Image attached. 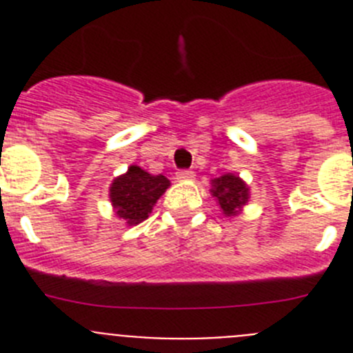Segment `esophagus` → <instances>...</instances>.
Segmentation results:
<instances>
[{
    "label": "esophagus",
    "instance_id": "1",
    "mask_svg": "<svg viewBox=\"0 0 353 353\" xmlns=\"http://www.w3.org/2000/svg\"><path fill=\"white\" fill-rule=\"evenodd\" d=\"M174 176H176V180H179V182H189V180H194V171H189V170H180V171H176V174H174Z\"/></svg>",
    "mask_w": 353,
    "mask_h": 353
}]
</instances>
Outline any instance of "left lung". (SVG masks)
<instances>
[{"label":"left lung","mask_w":353,"mask_h":353,"mask_svg":"<svg viewBox=\"0 0 353 353\" xmlns=\"http://www.w3.org/2000/svg\"><path fill=\"white\" fill-rule=\"evenodd\" d=\"M212 196L217 199L221 210L228 217L240 214L242 207L249 201V187L244 180L233 173H226L212 180Z\"/></svg>","instance_id":"8db88e82"}]
</instances>
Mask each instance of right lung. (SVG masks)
I'll return each mask as SVG.
<instances>
[{"instance_id":"1","label":"right lung","mask_w":353,"mask_h":353,"mask_svg":"<svg viewBox=\"0 0 353 353\" xmlns=\"http://www.w3.org/2000/svg\"><path fill=\"white\" fill-rule=\"evenodd\" d=\"M170 180L162 174H150L139 166H130L127 173L120 174L109 187V198L114 212L129 226L139 224L152 214L166 189Z\"/></svg>"}]
</instances>
